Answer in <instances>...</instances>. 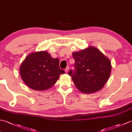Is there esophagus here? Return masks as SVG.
Here are the masks:
<instances>
[{
    "instance_id": "esophagus-1",
    "label": "esophagus",
    "mask_w": 132,
    "mask_h": 132,
    "mask_svg": "<svg viewBox=\"0 0 132 132\" xmlns=\"http://www.w3.org/2000/svg\"><path fill=\"white\" fill-rule=\"evenodd\" d=\"M64 71H65L66 73H68V72L69 71V66H67V68L65 69V70H64Z\"/></svg>"
}]
</instances>
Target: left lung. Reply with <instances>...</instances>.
Returning <instances> with one entry per match:
<instances>
[{
    "instance_id": "1",
    "label": "left lung",
    "mask_w": 132,
    "mask_h": 132,
    "mask_svg": "<svg viewBox=\"0 0 132 132\" xmlns=\"http://www.w3.org/2000/svg\"><path fill=\"white\" fill-rule=\"evenodd\" d=\"M72 57L75 60V70H70L69 75L76 87L86 94L102 89L111 72L109 58L93 46L73 52Z\"/></svg>"
}]
</instances>
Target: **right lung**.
I'll return each mask as SVG.
<instances>
[{"instance_id":"right-lung-1","label":"right lung","mask_w":132,"mask_h":132,"mask_svg":"<svg viewBox=\"0 0 132 132\" xmlns=\"http://www.w3.org/2000/svg\"><path fill=\"white\" fill-rule=\"evenodd\" d=\"M60 60L45 51L31 53L20 67V74L25 84L32 89L45 91L54 85L64 71L60 68Z\"/></svg>"}]
</instances>
